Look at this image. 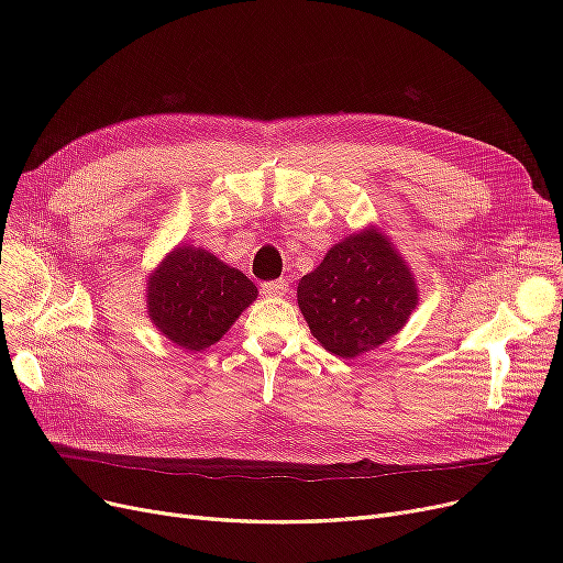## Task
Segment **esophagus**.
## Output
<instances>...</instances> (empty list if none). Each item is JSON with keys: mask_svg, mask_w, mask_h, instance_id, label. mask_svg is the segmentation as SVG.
Masks as SVG:
<instances>
[{"mask_svg": "<svg viewBox=\"0 0 563 563\" xmlns=\"http://www.w3.org/2000/svg\"><path fill=\"white\" fill-rule=\"evenodd\" d=\"M287 280L280 278V280H269V283H262V294L264 297H283V294H287Z\"/></svg>", "mask_w": 563, "mask_h": 563, "instance_id": "1", "label": "esophagus"}]
</instances>
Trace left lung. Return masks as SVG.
Listing matches in <instances>:
<instances>
[{"label": "left lung", "mask_w": 563, "mask_h": 563, "mask_svg": "<svg viewBox=\"0 0 563 563\" xmlns=\"http://www.w3.org/2000/svg\"><path fill=\"white\" fill-rule=\"evenodd\" d=\"M297 291L312 335L342 358L386 342L418 306L406 262L376 230L333 246Z\"/></svg>", "instance_id": "8db88e82"}]
</instances>
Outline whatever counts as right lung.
I'll use <instances>...</instances> for the list:
<instances>
[{
  "mask_svg": "<svg viewBox=\"0 0 563 563\" xmlns=\"http://www.w3.org/2000/svg\"><path fill=\"white\" fill-rule=\"evenodd\" d=\"M257 299V287L212 253L177 246L147 280V312L175 344L200 351L219 342Z\"/></svg>",
  "mask_w": 563,
  "mask_h": 563,
  "instance_id": "obj_1",
  "label": "right lung"
}]
</instances>
